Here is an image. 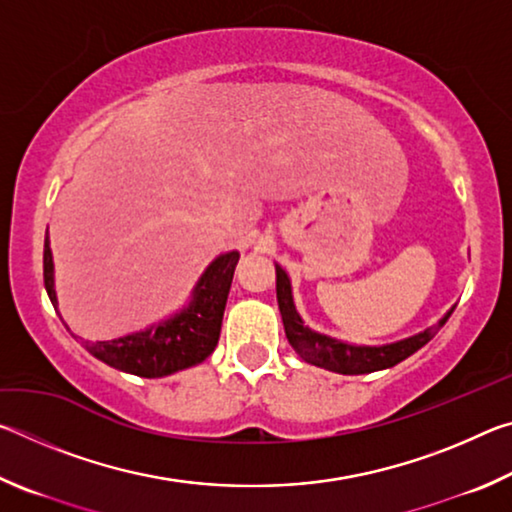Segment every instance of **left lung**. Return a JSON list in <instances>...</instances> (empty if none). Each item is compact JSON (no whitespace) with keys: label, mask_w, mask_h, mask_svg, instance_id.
Returning a JSON list of instances; mask_svg holds the SVG:
<instances>
[{"label":"left lung","mask_w":512,"mask_h":512,"mask_svg":"<svg viewBox=\"0 0 512 512\" xmlns=\"http://www.w3.org/2000/svg\"><path fill=\"white\" fill-rule=\"evenodd\" d=\"M275 291H277V305H280L284 332L291 348L296 350L302 361L311 363V366L339 372V375H368V372L393 368L397 363L409 359L413 352H418L422 345H427L433 336L438 334V329L447 323V318L452 316L454 307L438 320L436 325H431L413 336H406L402 341L384 343V345H357L348 343L334 336L320 334L316 329L305 325V320L298 314L296 302H293L291 293V280L287 271L280 264H275Z\"/></svg>","instance_id":"8db88e82"}]
</instances>
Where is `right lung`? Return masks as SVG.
Listing matches in <instances>:
<instances>
[{
  "label": "right lung",
  "instance_id": "right-lung-1",
  "mask_svg": "<svg viewBox=\"0 0 512 512\" xmlns=\"http://www.w3.org/2000/svg\"><path fill=\"white\" fill-rule=\"evenodd\" d=\"M237 262L239 250H228L212 259V264L198 277L187 305L140 332L112 341H85L81 336H74L83 341V348L92 357L137 377L158 379L198 366L210 357L219 343L221 320ZM45 289L51 305L58 309L49 232L45 235Z\"/></svg>",
  "mask_w": 512,
  "mask_h": 512
}]
</instances>
